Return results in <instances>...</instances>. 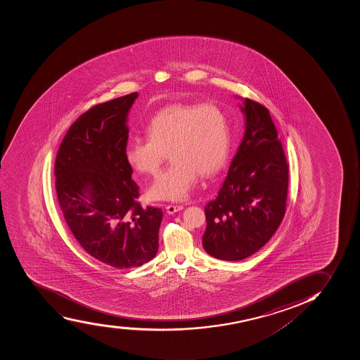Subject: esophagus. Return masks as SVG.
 I'll use <instances>...</instances> for the list:
<instances>
[{
    "label": "esophagus",
    "mask_w": 360,
    "mask_h": 360,
    "mask_svg": "<svg viewBox=\"0 0 360 360\" xmlns=\"http://www.w3.org/2000/svg\"><path fill=\"white\" fill-rule=\"evenodd\" d=\"M182 209H184L182 205H166V211H167V214H175V212H178V211L182 210Z\"/></svg>",
    "instance_id": "obj_1"
}]
</instances>
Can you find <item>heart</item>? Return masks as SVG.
Listing matches in <instances>:
<instances>
[{
	"instance_id": "obj_1",
	"label": "heart",
	"mask_w": 360,
	"mask_h": 360,
	"mask_svg": "<svg viewBox=\"0 0 360 360\" xmlns=\"http://www.w3.org/2000/svg\"><path fill=\"white\" fill-rule=\"evenodd\" d=\"M148 137L135 136L124 158L142 174L155 175L167 157L172 162L150 187L153 200L184 201L203 176L217 173L230 151L226 114L214 104H174L158 110L146 124Z\"/></svg>"
}]
</instances>
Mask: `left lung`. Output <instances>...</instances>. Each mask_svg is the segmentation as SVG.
Segmentation results:
<instances>
[{"instance_id": "8db88e82", "label": "left lung", "mask_w": 360, "mask_h": 360, "mask_svg": "<svg viewBox=\"0 0 360 360\" xmlns=\"http://www.w3.org/2000/svg\"><path fill=\"white\" fill-rule=\"evenodd\" d=\"M241 110L246 131L217 198L205 205L203 248L224 261H239L262 248L282 223L288 165L266 107L250 98Z\"/></svg>"}]
</instances>
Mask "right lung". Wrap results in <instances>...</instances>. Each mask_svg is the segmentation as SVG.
I'll list each match as a JSON object with an SVG mask.
<instances>
[{"instance_id":"add662e5","label":"right lung","mask_w":360,"mask_h":360,"mask_svg":"<svg viewBox=\"0 0 360 360\" xmlns=\"http://www.w3.org/2000/svg\"><path fill=\"white\" fill-rule=\"evenodd\" d=\"M137 92L94 105L72 123L56 155V188L65 223L94 259L117 269L153 259L159 207H143L124 158L127 115Z\"/></svg>"}]
</instances>
